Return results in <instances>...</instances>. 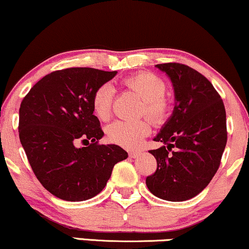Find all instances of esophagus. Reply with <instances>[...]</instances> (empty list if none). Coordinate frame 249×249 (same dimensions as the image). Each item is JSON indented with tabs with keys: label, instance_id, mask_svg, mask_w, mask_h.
Here are the masks:
<instances>
[{
	"label": "esophagus",
	"instance_id": "obj_1",
	"mask_svg": "<svg viewBox=\"0 0 249 249\" xmlns=\"http://www.w3.org/2000/svg\"><path fill=\"white\" fill-rule=\"evenodd\" d=\"M140 155H141V151L140 150H130L129 151V157H131V159H136V157H139Z\"/></svg>",
	"mask_w": 249,
	"mask_h": 249
}]
</instances>
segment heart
Wrapping results in <instances>:
<instances>
[{
	"instance_id": "obj_1",
	"label": "heart",
	"mask_w": 249,
	"mask_h": 249,
	"mask_svg": "<svg viewBox=\"0 0 249 249\" xmlns=\"http://www.w3.org/2000/svg\"><path fill=\"white\" fill-rule=\"evenodd\" d=\"M122 85L142 99L140 115L148 116L154 124H162L172 110L171 99L165 95L166 84L162 78L151 72H139L122 80ZM113 89L108 85L98 87L92 96L94 114L101 121L110 118ZM150 133L147 120L135 122L116 121L107 128L110 142L127 149H134Z\"/></svg>"
}]
</instances>
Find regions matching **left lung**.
<instances>
[{
  "instance_id": "obj_1",
  "label": "left lung",
  "mask_w": 249,
  "mask_h": 249,
  "mask_svg": "<svg viewBox=\"0 0 249 249\" xmlns=\"http://www.w3.org/2000/svg\"><path fill=\"white\" fill-rule=\"evenodd\" d=\"M171 79L176 106L149 150L157 169L147 177L149 191L169 201L191 199L209 185L226 147L224 102L213 85L195 69L179 63L157 64Z\"/></svg>"
}]
</instances>
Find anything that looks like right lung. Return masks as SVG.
<instances>
[{"label": "right lung", "instance_id": "obj_1", "mask_svg": "<svg viewBox=\"0 0 249 249\" xmlns=\"http://www.w3.org/2000/svg\"><path fill=\"white\" fill-rule=\"evenodd\" d=\"M116 73L92 67L51 72L20 102L19 141L37 179L60 199L100 194L114 165L128 157L119 145L99 144L104 131L92 107L93 93Z\"/></svg>", "mask_w": 249, "mask_h": 249}]
</instances>
